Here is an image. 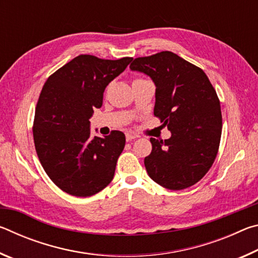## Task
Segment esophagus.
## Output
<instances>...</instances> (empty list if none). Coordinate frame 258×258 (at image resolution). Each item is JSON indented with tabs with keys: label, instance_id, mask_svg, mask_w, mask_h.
<instances>
[{
	"label": "esophagus",
	"instance_id": "obj_1",
	"mask_svg": "<svg viewBox=\"0 0 258 258\" xmlns=\"http://www.w3.org/2000/svg\"><path fill=\"white\" fill-rule=\"evenodd\" d=\"M135 138H138V135H135L133 133H126V141H132Z\"/></svg>",
	"mask_w": 258,
	"mask_h": 258
}]
</instances>
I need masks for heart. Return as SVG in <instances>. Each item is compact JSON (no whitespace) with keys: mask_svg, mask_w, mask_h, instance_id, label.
<instances>
[{"mask_svg":"<svg viewBox=\"0 0 258 258\" xmlns=\"http://www.w3.org/2000/svg\"><path fill=\"white\" fill-rule=\"evenodd\" d=\"M138 80H140V78H138ZM135 81H137V80H135Z\"/></svg>","mask_w":258,"mask_h":258,"instance_id":"1","label":"heart"}]
</instances>
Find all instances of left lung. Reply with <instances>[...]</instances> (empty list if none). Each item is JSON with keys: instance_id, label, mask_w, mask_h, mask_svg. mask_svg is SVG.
<instances>
[{"instance_id": "1", "label": "left lung", "mask_w": 258, "mask_h": 258, "mask_svg": "<svg viewBox=\"0 0 258 258\" xmlns=\"http://www.w3.org/2000/svg\"><path fill=\"white\" fill-rule=\"evenodd\" d=\"M130 68L154 81V115L172 133L165 141L150 138L148 174L169 190L196 184L212 167L220 147L222 113L215 89L203 69L169 51L134 59Z\"/></svg>"}]
</instances>
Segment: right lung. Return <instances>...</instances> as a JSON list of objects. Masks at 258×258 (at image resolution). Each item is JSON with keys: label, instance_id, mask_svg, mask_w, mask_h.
Returning a JSON list of instances; mask_svg holds the SVG:
<instances>
[{"label": "right lung", "instance_id": "right-lung-1", "mask_svg": "<svg viewBox=\"0 0 258 258\" xmlns=\"http://www.w3.org/2000/svg\"><path fill=\"white\" fill-rule=\"evenodd\" d=\"M132 58L99 59L81 54L47 78L35 109L33 135L38 159L52 182L76 197L103 190L115 175L125 147L120 131L91 137L93 109L103 92Z\"/></svg>", "mask_w": 258, "mask_h": 258}]
</instances>
